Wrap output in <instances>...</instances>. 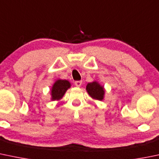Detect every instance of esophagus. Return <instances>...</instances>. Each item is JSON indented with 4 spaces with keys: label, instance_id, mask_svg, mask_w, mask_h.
<instances>
[{
    "label": "esophagus",
    "instance_id": "obj_1",
    "mask_svg": "<svg viewBox=\"0 0 159 159\" xmlns=\"http://www.w3.org/2000/svg\"><path fill=\"white\" fill-rule=\"evenodd\" d=\"M75 84L76 87H81L82 84V81H77L75 82Z\"/></svg>",
    "mask_w": 159,
    "mask_h": 159
}]
</instances>
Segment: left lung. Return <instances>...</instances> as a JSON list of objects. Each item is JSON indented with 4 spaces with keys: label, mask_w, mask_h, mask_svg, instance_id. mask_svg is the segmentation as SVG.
Masks as SVG:
<instances>
[{
    "label": "left lung",
    "mask_w": 159,
    "mask_h": 159,
    "mask_svg": "<svg viewBox=\"0 0 159 159\" xmlns=\"http://www.w3.org/2000/svg\"><path fill=\"white\" fill-rule=\"evenodd\" d=\"M86 91L91 98L95 101H103L105 96V89L103 85L98 81H93L88 83L86 86Z\"/></svg>",
    "instance_id": "left-lung-1"
}]
</instances>
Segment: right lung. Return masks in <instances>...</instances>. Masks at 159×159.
<instances>
[{"label": "right lung", "instance_id": "1", "mask_svg": "<svg viewBox=\"0 0 159 159\" xmlns=\"http://www.w3.org/2000/svg\"><path fill=\"white\" fill-rule=\"evenodd\" d=\"M71 83L68 80L59 79V78L56 80L50 90L52 101H60L68 91V89L71 88Z\"/></svg>", "mask_w": 159, "mask_h": 159}]
</instances>
